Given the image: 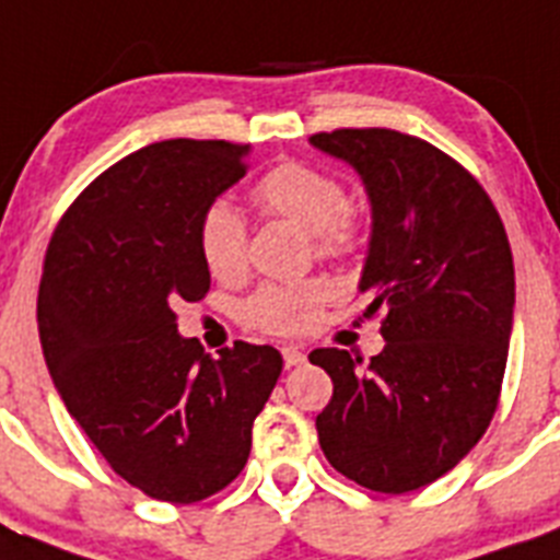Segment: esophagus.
Returning <instances> with one entry per match:
<instances>
[{
	"mask_svg": "<svg viewBox=\"0 0 560 560\" xmlns=\"http://www.w3.org/2000/svg\"><path fill=\"white\" fill-rule=\"evenodd\" d=\"M283 361L289 368H300L305 364V353L300 348H283Z\"/></svg>",
	"mask_w": 560,
	"mask_h": 560,
	"instance_id": "esophagus-1",
	"label": "esophagus"
}]
</instances>
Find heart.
Returning <instances> with one entry per match:
<instances>
[{
  "instance_id": "heart-1",
  "label": "heart",
  "mask_w": 560,
  "mask_h": 560,
  "mask_svg": "<svg viewBox=\"0 0 560 560\" xmlns=\"http://www.w3.org/2000/svg\"><path fill=\"white\" fill-rule=\"evenodd\" d=\"M257 212L285 219L308 230L314 252L325 260H348L364 244L359 212L348 205L334 173L305 162H280L249 190ZM199 252L219 280H237L249 264V235L244 215L230 201H212L199 219ZM330 285L319 277L294 283H264L241 305L244 323L266 334H303L314 325L319 305L328 303Z\"/></svg>"
}]
</instances>
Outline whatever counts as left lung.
I'll return each instance as SVG.
<instances>
[{
	"mask_svg": "<svg viewBox=\"0 0 560 560\" xmlns=\"http://www.w3.org/2000/svg\"><path fill=\"white\" fill-rule=\"evenodd\" d=\"M359 171L373 241L359 289L381 314L384 350L308 355L334 381L316 415L336 471L378 493H407L448 474L491 427L511 345L513 255L485 187L432 142L395 128L311 137Z\"/></svg>",
	"mask_w": 560,
	"mask_h": 560,
	"instance_id": "1",
	"label": "left lung"
}]
</instances>
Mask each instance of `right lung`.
I'll use <instances>...</instances> for the list:
<instances>
[{"label":"right lung","mask_w":560,"mask_h":560,"mask_svg":"<svg viewBox=\"0 0 560 560\" xmlns=\"http://www.w3.org/2000/svg\"><path fill=\"white\" fill-rule=\"evenodd\" d=\"M246 151L165 140L128 153L67 207L44 255L38 336L58 395L112 471L160 502H201L244 471L283 370L271 345L212 359L176 334L173 305L210 291L201 212L244 176Z\"/></svg>","instance_id":"add662e5"}]
</instances>
